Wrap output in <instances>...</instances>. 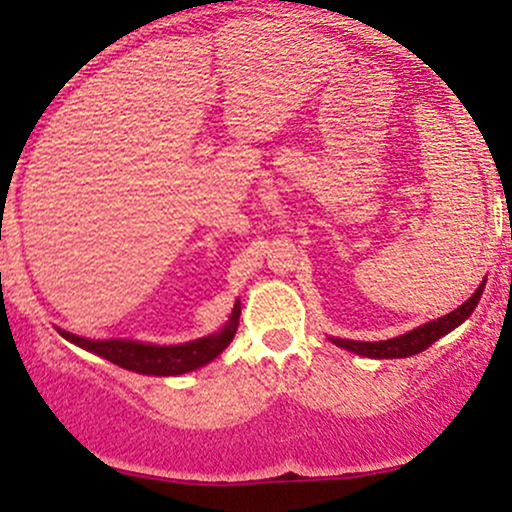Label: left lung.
<instances>
[{
  "instance_id": "left-lung-1",
  "label": "left lung",
  "mask_w": 512,
  "mask_h": 512,
  "mask_svg": "<svg viewBox=\"0 0 512 512\" xmlns=\"http://www.w3.org/2000/svg\"><path fill=\"white\" fill-rule=\"evenodd\" d=\"M481 292H484V283L476 287V292L469 297L462 307H457L455 312L445 314V317L428 321V324L418 326L409 333L399 338H389V341H375V343H367V341H346V338H333V343L346 350H353V353L365 355V358H409V355L421 353L428 346H433L438 338L450 333L455 326L462 324L469 314L474 312V307L481 300Z\"/></svg>"
}]
</instances>
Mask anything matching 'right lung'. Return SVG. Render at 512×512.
I'll use <instances>...</instances> for the list:
<instances>
[{
  "instance_id": "add662e5",
  "label": "right lung",
  "mask_w": 512,
  "mask_h": 512,
  "mask_svg": "<svg viewBox=\"0 0 512 512\" xmlns=\"http://www.w3.org/2000/svg\"><path fill=\"white\" fill-rule=\"evenodd\" d=\"M239 302L234 304L229 324L220 333L208 338H198V341L181 343V346H149V343L137 341H89V338L74 336L70 331H60L62 338L74 343V346L91 350V353L101 355V358L111 360L113 365L125 367V370L140 372V375H183L191 372L195 367L208 365L215 360L229 346V341L237 333V319H239Z\"/></svg>"
}]
</instances>
